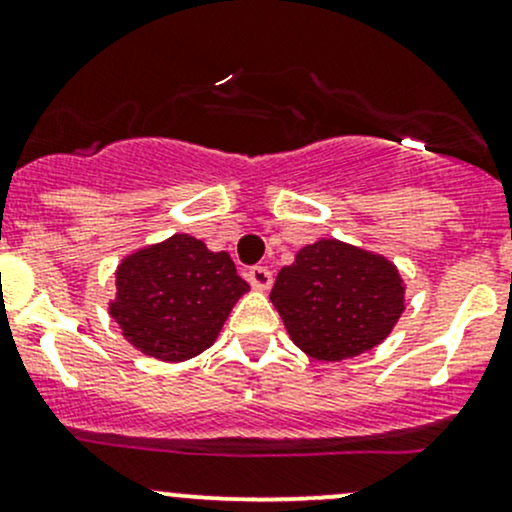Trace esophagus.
Wrapping results in <instances>:
<instances>
[{
    "label": "esophagus",
    "mask_w": 512,
    "mask_h": 512,
    "mask_svg": "<svg viewBox=\"0 0 512 512\" xmlns=\"http://www.w3.org/2000/svg\"><path fill=\"white\" fill-rule=\"evenodd\" d=\"M247 279H250V284L255 289H270L272 272L267 270V267L255 265V267H250V270H247Z\"/></svg>",
    "instance_id": "34e87169"
}]
</instances>
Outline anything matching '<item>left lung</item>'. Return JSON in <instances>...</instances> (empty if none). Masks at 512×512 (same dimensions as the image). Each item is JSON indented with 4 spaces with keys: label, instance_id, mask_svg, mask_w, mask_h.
I'll return each instance as SVG.
<instances>
[{
    "label": "left lung",
    "instance_id": "obj_1",
    "mask_svg": "<svg viewBox=\"0 0 512 512\" xmlns=\"http://www.w3.org/2000/svg\"><path fill=\"white\" fill-rule=\"evenodd\" d=\"M270 299L301 351L336 363L385 341L405 311V284L385 257L319 240L279 270Z\"/></svg>",
    "mask_w": 512,
    "mask_h": 512
}]
</instances>
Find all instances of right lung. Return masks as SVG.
<instances>
[{
	"label": "right lung",
	"instance_id": "obj_1",
	"mask_svg": "<svg viewBox=\"0 0 512 512\" xmlns=\"http://www.w3.org/2000/svg\"><path fill=\"white\" fill-rule=\"evenodd\" d=\"M110 316L137 351L181 363L213 346L247 282L228 252L171 235L122 260Z\"/></svg>",
	"mask_w": 512,
	"mask_h": 512
}]
</instances>
